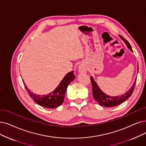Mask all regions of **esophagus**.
Here are the masks:
<instances>
[{
	"instance_id": "34e87169",
	"label": "esophagus",
	"mask_w": 146,
	"mask_h": 146,
	"mask_svg": "<svg viewBox=\"0 0 146 146\" xmlns=\"http://www.w3.org/2000/svg\"><path fill=\"white\" fill-rule=\"evenodd\" d=\"M78 71H79L80 72L83 73V72H86V69H85V68H84L83 66L80 65L79 69H78Z\"/></svg>"
}]
</instances>
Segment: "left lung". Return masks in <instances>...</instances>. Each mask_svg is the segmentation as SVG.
Wrapping results in <instances>:
<instances>
[{
  "label": "left lung",
  "instance_id": "obj_1",
  "mask_svg": "<svg viewBox=\"0 0 146 146\" xmlns=\"http://www.w3.org/2000/svg\"><path fill=\"white\" fill-rule=\"evenodd\" d=\"M121 39L125 42L128 48H129L131 51H133L131 48V46L130 45L129 42H128L127 40H126L124 38L121 37ZM90 80H91L92 86L93 96V98H95V100L99 103V104H100L102 106L107 107H113L117 106L118 105L123 103L131 96V95L133 93V91L134 90V87H135V86L137 78L135 79V81H134L133 84L131 87V88L129 90V91H127L126 93H125V94H123V95H121L120 96H110L106 95V93H103L101 91V90L99 88L98 86L97 85L95 80H93L92 77H90Z\"/></svg>",
  "mask_w": 146,
  "mask_h": 146
}]
</instances>
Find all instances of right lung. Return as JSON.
<instances>
[{"mask_svg": "<svg viewBox=\"0 0 146 146\" xmlns=\"http://www.w3.org/2000/svg\"><path fill=\"white\" fill-rule=\"evenodd\" d=\"M75 77L73 71L69 72L63 78L57 88L53 92L46 95H36L29 90L26 86H25V87L29 96L39 106L48 108H54L62 104L67 87L70 83L75 78Z\"/></svg>", "mask_w": 146, "mask_h": 146, "instance_id": "add662e5", "label": "right lung"}]
</instances>
